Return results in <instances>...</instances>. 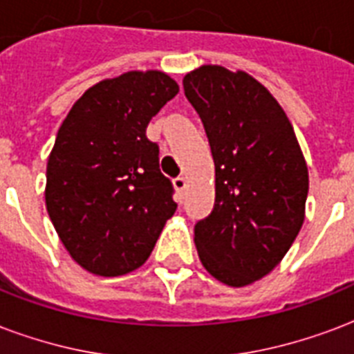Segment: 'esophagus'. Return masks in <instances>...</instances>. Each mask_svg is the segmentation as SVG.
<instances>
[{
	"label": "esophagus",
	"mask_w": 354,
	"mask_h": 354,
	"mask_svg": "<svg viewBox=\"0 0 354 354\" xmlns=\"http://www.w3.org/2000/svg\"><path fill=\"white\" fill-rule=\"evenodd\" d=\"M185 185H187V182H185V178H183V176L174 178V189H176L178 193L182 194L183 191H185Z\"/></svg>",
	"instance_id": "obj_1"
}]
</instances>
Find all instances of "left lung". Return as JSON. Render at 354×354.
I'll return each instance as SVG.
<instances>
[{
    "mask_svg": "<svg viewBox=\"0 0 354 354\" xmlns=\"http://www.w3.org/2000/svg\"><path fill=\"white\" fill-rule=\"evenodd\" d=\"M215 161V205L194 224L205 270L230 286L261 279L301 230L308 172L290 121L244 71L202 66L183 77Z\"/></svg>",
    "mask_w": 354,
    "mask_h": 354,
    "instance_id": "1",
    "label": "left lung"
}]
</instances>
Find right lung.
Masks as SVG:
<instances>
[{
    "label": "right lung",
    "mask_w": 354,
    "mask_h": 354,
    "mask_svg": "<svg viewBox=\"0 0 354 354\" xmlns=\"http://www.w3.org/2000/svg\"><path fill=\"white\" fill-rule=\"evenodd\" d=\"M178 93L160 71L102 80L69 110L47 161L46 205L60 241L91 274L115 277L149 259L174 215L150 119Z\"/></svg>",
    "instance_id": "add662e5"
}]
</instances>
